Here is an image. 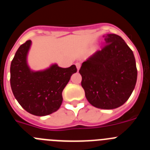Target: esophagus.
Segmentation results:
<instances>
[{"mask_svg":"<svg viewBox=\"0 0 150 150\" xmlns=\"http://www.w3.org/2000/svg\"><path fill=\"white\" fill-rule=\"evenodd\" d=\"M76 68H77V71H79L80 67H81V64L79 63V62H77V63H76Z\"/></svg>","mask_w":150,"mask_h":150,"instance_id":"obj_1","label":"esophagus"}]
</instances>
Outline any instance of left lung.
Masks as SVG:
<instances>
[{"mask_svg": "<svg viewBox=\"0 0 150 150\" xmlns=\"http://www.w3.org/2000/svg\"><path fill=\"white\" fill-rule=\"evenodd\" d=\"M105 46L82 64L81 85L90 104L112 110L128 100L136 85L134 55L124 40L115 34L105 37Z\"/></svg>", "mask_w": 150, "mask_h": 150, "instance_id": "8db88e82", "label": "left lung"}]
</instances>
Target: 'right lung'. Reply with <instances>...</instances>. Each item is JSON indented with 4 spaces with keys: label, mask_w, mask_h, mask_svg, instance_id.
Wrapping results in <instances>:
<instances>
[{
    "label": "right lung",
    "mask_w": 150,
    "mask_h": 150,
    "mask_svg": "<svg viewBox=\"0 0 150 150\" xmlns=\"http://www.w3.org/2000/svg\"><path fill=\"white\" fill-rule=\"evenodd\" d=\"M30 44L27 40L16 52L10 65V86L23 109L34 116H47L59 109L62 91L77 69L74 64L62 68L55 64L44 71H30L27 64Z\"/></svg>",
    "instance_id": "right-lung-1"
}]
</instances>
